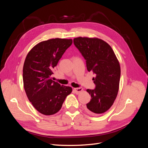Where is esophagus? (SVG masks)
Listing matches in <instances>:
<instances>
[{
  "label": "esophagus",
  "instance_id": "obj_1",
  "mask_svg": "<svg viewBox=\"0 0 148 148\" xmlns=\"http://www.w3.org/2000/svg\"><path fill=\"white\" fill-rule=\"evenodd\" d=\"M83 88H82V87L75 88H74V91H75V92L76 94H78V93H79L80 92H82V91H83Z\"/></svg>",
  "mask_w": 148,
  "mask_h": 148
}]
</instances>
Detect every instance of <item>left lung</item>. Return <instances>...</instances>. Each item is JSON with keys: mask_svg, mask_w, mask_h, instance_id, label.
I'll return each mask as SVG.
<instances>
[{"mask_svg": "<svg viewBox=\"0 0 148 148\" xmlns=\"http://www.w3.org/2000/svg\"><path fill=\"white\" fill-rule=\"evenodd\" d=\"M77 48L86 60L87 69L92 71L96 87L87 89L91 100L86 110L92 114L108 110L118 93L120 78L119 62L112 47L101 39L78 37L73 40Z\"/></svg>", "mask_w": 148, "mask_h": 148, "instance_id": "1", "label": "left lung"}]
</instances>
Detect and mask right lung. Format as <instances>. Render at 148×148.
I'll return each instance as SVG.
<instances>
[{
	"mask_svg": "<svg viewBox=\"0 0 148 148\" xmlns=\"http://www.w3.org/2000/svg\"><path fill=\"white\" fill-rule=\"evenodd\" d=\"M71 39L55 38L36 44L28 52L23 67L24 89L29 100L39 113L52 115L61 108L72 88L53 81L51 75Z\"/></svg>",
	"mask_w": 148,
	"mask_h": 148,
	"instance_id": "add662e5",
	"label": "right lung"
}]
</instances>
